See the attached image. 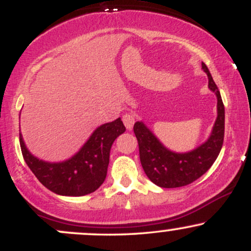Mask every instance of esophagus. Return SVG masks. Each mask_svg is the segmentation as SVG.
Instances as JSON below:
<instances>
[{
	"label": "esophagus",
	"mask_w": 251,
	"mask_h": 251,
	"mask_svg": "<svg viewBox=\"0 0 251 251\" xmlns=\"http://www.w3.org/2000/svg\"><path fill=\"white\" fill-rule=\"evenodd\" d=\"M123 122L125 124L126 128L128 129V131H131L132 127H133V124L135 122V118L133 114H129V113H126L123 116Z\"/></svg>",
	"instance_id": "obj_1"
}]
</instances>
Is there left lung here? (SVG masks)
<instances>
[{"label": "left lung", "mask_w": 251, "mask_h": 251, "mask_svg": "<svg viewBox=\"0 0 251 251\" xmlns=\"http://www.w3.org/2000/svg\"><path fill=\"white\" fill-rule=\"evenodd\" d=\"M201 70L209 79L208 87L217 98V118L209 138L188 152H176L166 148L144 122L133 126L139 144L142 166L149 179L160 188H180L205 174L220 154L224 139V105L221 93L204 62Z\"/></svg>", "instance_id": "left-lung-1"}]
</instances>
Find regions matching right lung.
<instances>
[{"mask_svg":"<svg viewBox=\"0 0 251 251\" xmlns=\"http://www.w3.org/2000/svg\"><path fill=\"white\" fill-rule=\"evenodd\" d=\"M126 131L120 118L100 125L86 143L68 159L46 162L34 155L20 133L25 162L42 185L61 196H85L96 191L105 180L109 152L114 140Z\"/></svg>","mask_w":251,"mask_h":251,"instance_id":"add662e5","label":"right lung"}]
</instances>
